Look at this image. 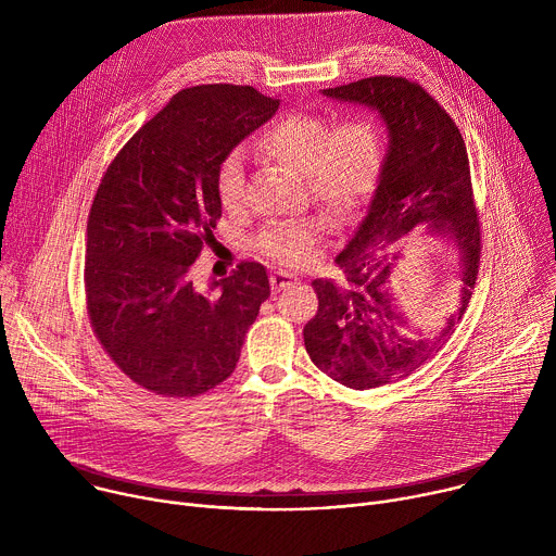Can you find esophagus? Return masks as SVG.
Wrapping results in <instances>:
<instances>
[{"label": "esophagus", "mask_w": 556, "mask_h": 556, "mask_svg": "<svg viewBox=\"0 0 556 556\" xmlns=\"http://www.w3.org/2000/svg\"><path fill=\"white\" fill-rule=\"evenodd\" d=\"M294 283H296V275H292V273L277 270V273H273V275H270V286H273V290H275V292L286 290V288H290V286H294Z\"/></svg>", "instance_id": "esophagus-1"}]
</instances>
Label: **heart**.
I'll return each instance as SVG.
<instances>
[{
	"instance_id": "heart-1",
	"label": "heart",
	"mask_w": 556,
	"mask_h": 556,
	"mask_svg": "<svg viewBox=\"0 0 556 556\" xmlns=\"http://www.w3.org/2000/svg\"><path fill=\"white\" fill-rule=\"evenodd\" d=\"M268 161L305 178L312 200L337 219L350 217L374 191L382 144L378 127L365 116H328L294 112L277 118L257 140ZM219 204L235 213L247 202L244 167L237 153L224 157L217 172ZM319 222H288L262 235V251L281 264H301L319 237Z\"/></svg>"
}]
</instances>
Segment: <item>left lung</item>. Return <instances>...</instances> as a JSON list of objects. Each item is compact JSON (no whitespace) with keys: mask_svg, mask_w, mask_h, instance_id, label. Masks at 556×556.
Returning <instances> with one entry per match:
<instances>
[{"mask_svg":"<svg viewBox=\"0 0 556 556\" xmlns=\"http://www.w3.org/2000/svg\"><path fill=\"white\" fill-rule=\"evenodd\" d=\"M324 94L378 112L389 140L367 215L337 255L345 281H312L319 309L305 324L303 341L324 374L371 389L409 376L453 334L478 279L482 232L464 138L422 86L403 76H369ZM420 227L456 247L463 279L458 307L433 338L406 334V315L390 288L394 244Z\"/></svg>","mask_w":556,"mask_h":556,"instance_id":"left-lung-1","label":"left lung"}]
</instances>
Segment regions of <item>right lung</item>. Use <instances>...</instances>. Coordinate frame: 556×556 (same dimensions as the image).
<instances>
[{
	"label": "right lung",
	"mask_w": 556,
	"mask_h": 556,
	"mask_svg": "<svg viewBox=\"0 0 556 556\" xmlns=\"http://www.w3.org/2000/svg\"><path fill=\"white\" fill-rule=\"evenodd\" d=\"M279 99L251 86L178 92L118 151L88 217L86 299L108 356L140 387L200 395L224 382L270 296L266 268L242 262L195 290L191 264L222 217L224 157L268 123Z\"/></svg>",
	"instance_id": "add662e5"
}]
</instances>
